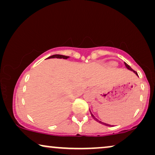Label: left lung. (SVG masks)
<instances>
[{
	"instance_id": "1",
	"label": "left lung",
	"mask_w": 155,
	"mask_h": 155,
	"mask_svg": "<svg viewBox=\"0 0 155 155\" xmlns=\"http://www.w3.org/2000/svg\"><path fill=\"white\" fill-rule=\"evenodd\" d=\"M125 65H126V68H127V69L129 70V71H133V73H134L135 74V75H136L137 76H138V75H137V73H136V72L133 71V70L132 68H130V66H129V65H128V64H127V63H125ZM90 114H91V116H92V117L93 118H94V119L95 120H96V121H97L98 123H99V124H102V125H104V126H111V125H110V124H106V123L101 122V121H100V120H99L98 119H97V118L96 117H95V116H94V115H93L92 112H91L90 109Z\"/></svg>"
}]
</instances>
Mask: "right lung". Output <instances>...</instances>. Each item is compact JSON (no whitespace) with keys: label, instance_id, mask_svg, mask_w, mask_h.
I'll use <instances>...</instances> for the list:
<instances>
[{"label":"right lung","instance_id":"add662e5","mask_svg":"<svg viewBox=\"0 0 155 155\" xmlns=\"http://www.w3.org/2000/svg\"><path fill=\"white\" fill-rule=\"evenodd\" d=\"M63 58V59H67V58H69L70 57L69 56H63V55H58V54H56V55H53L51 56H49L48 58Z\"/></svg>","mask_w":155,"mask_h":155}]
</instances>
